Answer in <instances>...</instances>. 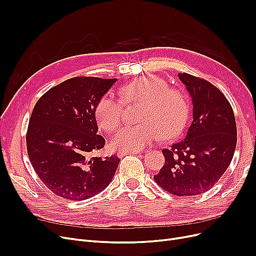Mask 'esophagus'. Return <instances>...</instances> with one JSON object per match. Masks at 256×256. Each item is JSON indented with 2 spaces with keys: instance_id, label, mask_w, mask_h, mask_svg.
I'll return each instance as SVG.
<instances>
[{
  "instance_id": "esophagus-1",
  "label": "esophagus",
  "mask_w": 256,
  "mask_h": 256,
  "mask_svg": "<svg viewBox=\"0 0 256 256\" xmlns=\"http://www.w3.org/2000/svg\"><path fill=\"white\" fill-rule=\"evenodd\" d=\"M139 154V152H120L117 154V156L119 158H122V156H128V154Z\"/></svg>"
}]
</instances>
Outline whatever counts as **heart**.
Instances as JSON below:
<instances>
[{
    "label": "heart",
    "instance_id": "1",
    "mask_svg": "<svg viewBox=\"0 0 256 256\" xmlns=\"http://www.w3.org/2000/svg\"><path fill=\"white\" fill-rule=\"evenodd\" d=\"M120 100L102 96L96 108L98 126L104 130H114L121 122L124 104H143L139 120L142 124L124 126L114 134L112 147L119 150L138 152L158 138H172L184 128L189 104L184 94L168 88L163 78L145 76L132 80L119 90Z\"/></svg>",
    "mask_w": 256,
    "mask_h": 256
}]
</instances>
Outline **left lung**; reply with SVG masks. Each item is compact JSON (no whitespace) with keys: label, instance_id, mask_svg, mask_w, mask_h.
Listing matches in <instances>:
<instances>
[{"label":"left lung","instance_id":"left-lung-1","mask_svg":"<svg viewBox=\"0 0 256 256\" xmlns=\"http://www.w3.org/2000/svg\"><path fill=\"white\" fill-rule=\"evenodd\" d=\"M192 98L193 120L184 139L163 150L165 164L156 184L176 196L204 193L223 176L236 146L232 108L224 94L208 80L178 74Z\"/></svg>","mask_w":256,"mask_h":256}]
</instances>
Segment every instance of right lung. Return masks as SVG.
I'll return each instance as SVG.
<instances>
[{
	"label": "right lung",
	"instance_id": "right-lung-1",
	"mask_svg": "<svg viewBox=\"0 0 256 256\" xmlns=\"http://www.w3.org/2000/svg\"><path fill=\"white\" fill-rule=\"evenodd\" d=\"M117 78L76 76L50 88L36 102L26 150L37 176L56 195L80 201L104 191L120 160L91 158L102 150L96 108Z\"/></svg>",
	"mask_w": 256,
	"mask_h": 256
}]
</instances>
